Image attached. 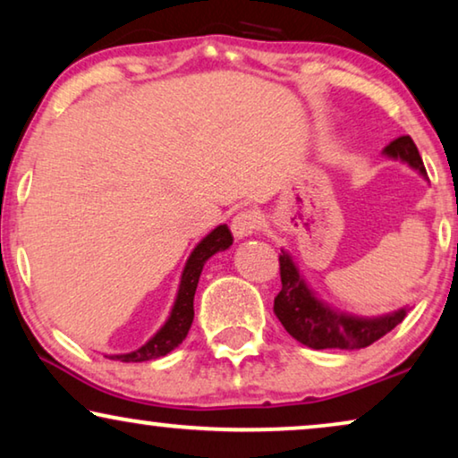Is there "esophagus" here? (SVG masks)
<instances>
[{"instance_id": "34e87169", "label": "esophagus", "mask_w": 458, "mask_h": 458, "mask_svg": "<svg viewBox=\"0 0 458 458\" xmlns=\"http://www.w3.org/2000/svg\"><path fill=\"white\" fill-rule=\"evenodd\" d=\"M259 225H260V218L254 210H242L231 218V231H233L237 240H243V237L256 233Z\"/></svg>"}]
</instances>
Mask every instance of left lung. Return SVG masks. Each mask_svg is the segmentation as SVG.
Listing matches in <instances>:
<instances>
[{
	"mask_svg": "<svg viewBox=\"0 0 458 458\" xmlns=\"http://www.w3.org/2000/svg\"><path fill=\"white\" fill-rule=\"evenodd\" d=\"M384 154L390 158H400L406 165L415 168L428 177L423 160L419 156L415 141L409 135L398 137L390 146L384 149ZM279 273H281V292L275 298V315L284 325L287 334L296 337L304 346L325 350V348H340V350H359L371 346L379 337L403 323L406 317V309H400L392 315L377 318H362L352 317L346 312H337L323 304L315 296V292L306 285L302 275L293 265L292 256L284 252L279 254Z\"/></svg>",
	"mask_w": 458,
	"mask_h": 458,
	"instance_id": "left-lung-1",
	"label": "left lung"
}]
</instances>
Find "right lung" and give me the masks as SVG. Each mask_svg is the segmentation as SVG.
I'll return each instance as SVG.
<instances>
[{"instance_id":"right-lung-1","label":"right lung","mask_w":458,"mask_h":458,"mask_svg":"<svg viewBox=\"0 0 458 458\" xmlns=\"http://www.w3.org/2000/svg\"><path fill=\"white\" fill-rule=\"evenodd\" d=\"M231 243H233V235H231L227 225H218L215 231H210V233L206 235L196 248H193L191 256L187 259L183 275H181L179 292H177V298H174L171 317H168L166 323L158 329V334L149 337L141 348L133 350V352L116 354V356H110V359L123 360V362H143V360L160 359V356H166L171 350L177 348L179 344L185 340L187 331L191 327L193 296H196V287H198L199 275H202L206 260H208L212 254L227 250Z\"/></svg>"}]
</instances>
